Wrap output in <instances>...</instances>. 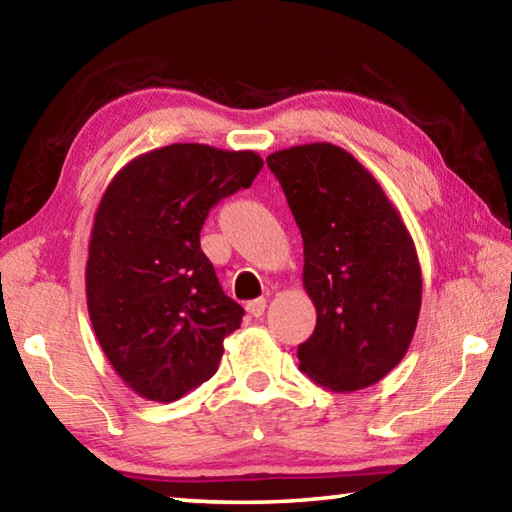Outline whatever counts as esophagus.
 Returning <instances> with one entry per match:
<instances>
[{
    "label": "esophagus",
    "mask_w": 512,
    "mask_h": 512,
    "mask_svg": "<svg viewBox=\"0 0 512 512\" xmlns=\"http://www.w3.org/2000/svg\"><path fill=\"white\" fill-rule=\"evenodd\" d=\"M246 309H248V314L250 316H255V318H259L266 311V298H257V300H250L248 305H246Z\"/></svg>",
    "instance_id": "esophagus-1"
}]
</instances>
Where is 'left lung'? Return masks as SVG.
Here are the masks:
<instances>
[{
	"label": "left lung",
	"instance_id": "obj_1",
	"mask_svg": "<svg viewBox=\"0 0 512 512\" xmlns=\"http://www.w3.org/2000/svg\"><path fill=\"white\" fill-rule=\"evenodd\" d=\"M296 219L316 307L298 345L300 370L336 393L384 379L409 350L422 305V273L400 212L354 155L329 142L266 158Z\"/></svg>",
	"mask_w": 512,
	"mask_h": 512
}]
</instances>
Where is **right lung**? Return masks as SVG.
<instances>
[{
	"instance_id": "add662e5",
	"label": "right lung",
	"mask_w": 512,
	"mask_h": 512,
	"mask_svg": "<svg viewBox=\"0 0 512 512\" xmlns=\"http://www.w3.org/2000/svg\"><path fill=\"white\" fill-rule=\"evenodd\" d=\"M262 167L253 151L171 144L128 162L101 198L85 266L90 320L110 366L146 400L173 402L210 379L241 325L201 228Z\"/></svg>"
}]
</instances>
